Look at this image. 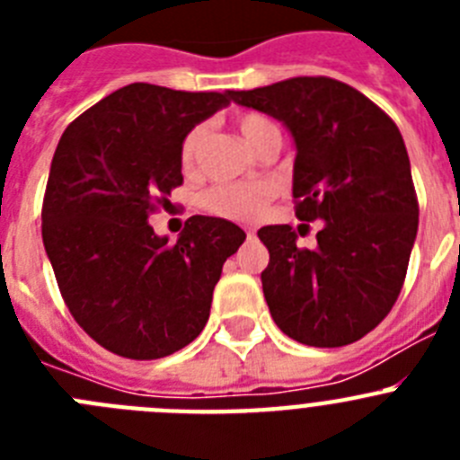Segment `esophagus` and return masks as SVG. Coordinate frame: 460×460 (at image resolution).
I'll use <instances>...</instances> for the list:
<instances>
[{
    "instance_id": "34e87169",
    "label": "esophagus",
    "mask_w": 460,
    "mask_h": 460,
    "mask_svg": "<svg viewBox=\"0 0 460 460\" xmlns=\"http://www.w3.org/2000/svg\"><path fill=\"white\" fill-rule=\"evenodd\" d=\"M243 230H246V237H249V239L255 237V230H253V227H243Z\"/></svg>"
}]
</instances>
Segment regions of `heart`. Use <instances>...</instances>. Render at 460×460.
Segmentation results:
<instances>
[{"mask_svg":"<svg viewBox=\"0 0 460 460\" xmlns=\"http://www.w3.org/2000/svg\"><path fill=\"white\" fill-rule=\"evenodd\" d=\"M237 128L242 133V137L249 142L251 147H255L260 142V137L265 133L274 131L276 126L271 124L267 117L262 115H242L237 119ZM202 140V128L195 126L181 140L180 147V161L186 170L193 165L195 154L200 147ZM274 198V189L270 184H262V181H234V184H217L207 189L202 193V207L211 214H217L221 218H230V221H251L270 205V200Z\"/></svg>","mask_w":460,"mask_h":460,"instance_id":"obj_1","label":"heart"}]
</instances>
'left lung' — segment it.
Instances as JSON below:
<instances>
[{
	"mask_svg": "<svg viewBox=\"0 0 460 460\" xmlns=\"http://www.w3.org/2000/svg\"><path fill=\"white\" fill-rule=\"evenodd\" d=\"M274 117L295 140L292 198L299 221H324L315 249H299L290 226H265L262 292L283 334L341 348L385 320L403 288L420 207L408 149L371 99L332 78H290L230 92Z\"/></svg>",
	"mask_w": 460,
	"mask_h": 460,
	"instance_id": "left-lung-1",
	"label": "left lung"
}]
</instances>
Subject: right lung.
Wrapping results in <instances>:
<instances>
[{
    "mask_svg": "<svg viewBox=\"0 0 460 460\" xmlns=\"http://www.w3.org/2000/svg\"><path fill=\"white\" fill-rule=\"evenodd\" d=\"M230 92L133 83L68 124L43 198V246L75 323L105 350L161 359L198 339L223 262L246 239L234 223L190 217L168 243L149 226L181 177L186 133Z\"/></svg>",
    "mask_w": 460,
    "mask_h": 460,
    "instance_id": "right-lung-1",
    "label": "right lung"
}]
</instances>
